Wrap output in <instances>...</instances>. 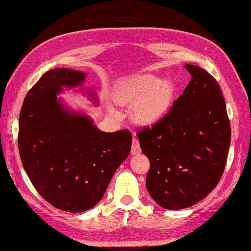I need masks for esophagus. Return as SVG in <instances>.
<instances>
[{"label": "esophagus", "mask_w": 251, "mask_h": 251, "mask_svg": "<svg viewBox=\"0 0 251 251\" xmlns=\"http://www.w3.org/2000/svg\"><path fill=\"white\" fill-rule=\"evenodd\" d=\"M131 153L133 155L136 154H140L141 153V148H140V143L137 139H133L132 140V143H131Z\"/></svg>", "instance_id": "1"}]
</instances>
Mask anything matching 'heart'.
Masks as SVG:
<instances>
[{
	"instance_id": "heart-1",
	"label": "heart",
	"mask_w": 251,
	"mask_h": 251,
	"mask_svg": "<svg viewBox=\"0 0 251 251\" xmlns=\"http://www.w3.org/2000/svg\"><path fill=\"white\" fill-rule=\"evenodd\" d=\"M176 95L170 79L142 74L127 78L115 86L113 97L121 106L131 104V120L140 126H154L170 113Z\"/></svg>"
}]
</instances>
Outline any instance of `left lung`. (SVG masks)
<instances>
[{
  "label": "left lung",
  "instance_id": "1",
  "mask_svg": "<svg viewBox=\"0 0 251 251\" xmlns=\"http://www.w3.org/2000/svg\"><path fill=\"white\" fill-rule=\"evenodd\" d=\"M191 80L167 118L139 131L142 153L150 159L147 188L167 209L196 204L216 187L231 142L225 98L213 75L186 64Z\"/></svg>",
  "mask_w": 251,
  "mask_h": 251
}]
</instances>
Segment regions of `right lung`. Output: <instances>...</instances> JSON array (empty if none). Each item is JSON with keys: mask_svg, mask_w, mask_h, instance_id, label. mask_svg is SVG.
I'll use <instances>...</instances> for the list:
<instances>
[{"mask_svg": "<svg viewBox=\"0 0 251 251\" xmlns=\"http://www.w3.org/2000/svg\"><path fill=\"white\" fill-rule=\"evenodd\" d=\"M85 75L68 68L47 72L28 91L19 116L18 148L27 176L47 202L69 213L101 200L132 141L129 130L100 131L89 115L57 98L63 87L82 86ZM80 90L98 102L93 90Z\"/></svg>", "mask_w": 251, "mask_h": 251, "instance_id": "right-lung-1", "label": "right lung"}]
</instances>
